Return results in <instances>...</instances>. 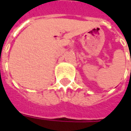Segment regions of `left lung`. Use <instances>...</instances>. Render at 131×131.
Wrapping results in <instances>:
<instances>
[{
    "instance_id": "8db88e82",
    "label": "left lung",
    "mask_w": 131,
    "mask_h": 131,
    "mask_svg": "<svg viewBox=\"0 0 131 131\" xmlns=\"http://www.w3.org/2000/svg\"><path fill=\"white\" fill-rule=\"evenodd\" d=\"M130 58H131V55H130Z\"/></svg>"
}]
</instances>
